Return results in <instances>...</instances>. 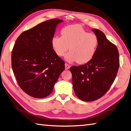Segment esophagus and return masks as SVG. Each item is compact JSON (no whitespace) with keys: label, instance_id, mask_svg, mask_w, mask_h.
Returning a JSON list of instances; mask_svg holds the SVG:
<instances>
[{"label":"esophagus","instance_id":"1","mask_svg":"<svg viewBox=\"0 0 131 131\" xmlns=\"http://www.w3.org/2000/svg\"><path fill=\"white\" fill-rule=\"evenodd\" d=\"M70 67V65L67 64V63H66V64H65V68H66V69H69Z\"/></svg>","mask_w":131,"mask_h":131}]
</instances>
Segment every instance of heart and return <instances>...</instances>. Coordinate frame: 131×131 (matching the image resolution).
<instances>
[{"mask_svg": "<svg viewBox=\"0 0 131 131\" xmlns=\"http://www.w3.org/2000/svg\"><path fill=\"white\" fill-rule=\"evenodd\" d=\"M61 36H54L51 40L52 47L59 57L66 56L67 61H76L83 64L93 58L98 46V38L95 34L88 33L82 25L74 24L63 27Z\"/></svg>", "mask_w": 131, "mask_h": 131, "instance_id": "heart-1", "label": "heart"}]
</instances>
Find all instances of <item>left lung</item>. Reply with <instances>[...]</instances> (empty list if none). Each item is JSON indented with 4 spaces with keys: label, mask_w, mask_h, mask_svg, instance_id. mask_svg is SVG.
Returning a JSON list of instances; mask_svg holds the SVG:
<instances>
[{
    "label": "left lung",
    "mask_w": 131,
    "mask_h": 131,
    "mask_svg": "<svg viewBox=\"0 0 131 131\" xmlns=\"http://www.w3.org/2000/svg\"><path fill=\"white\" fill-rule=\"evenodd\" d=\"M93 31L98 38L93 58L86 64L70 68L75 94L84 101H95L103 96L114 83L119 66L116 46L101 31Z\"/></svg>",
    "instance_id": "1"
}]
</instances>
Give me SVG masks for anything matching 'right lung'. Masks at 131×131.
Here are the masks:
<instances>
[{"label":"right lung","mask_w":131,"mask_h":131,"mask_svg":"<svg viewBox=\"0 0 131 131\" xmlns=\"http://www.w3.org/2000/svg\"><path fill=\"white\" fill-rule=\"evenodd\" d=\"M53 19L24 31L14 46L12 66L17 82L30 96L47 97L65 69L63 60L56 54L51 45L57 24Z\"/></svg>","instance_id":"1"}]
</instances>
